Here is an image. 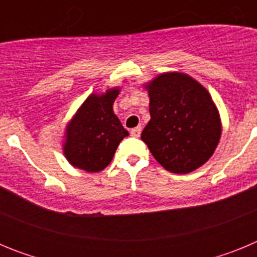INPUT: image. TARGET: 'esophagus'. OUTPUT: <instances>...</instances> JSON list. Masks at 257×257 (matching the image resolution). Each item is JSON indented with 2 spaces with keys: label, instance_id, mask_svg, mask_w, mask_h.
Wrapping results in <instances>:
<instances>
[{
  "label": "esophagus",
  "instance_id": "1",
  "mask_svg": "<svg viewBox=\"0 0 257 257\" xmlns=\"http://www.w3.org/2000/svg\"><path fill=\"white\" fill-rule=\"evenodd\" d=\"M140 134H142V127L140 126L135 127V128H133V130H131V135H133L134 138H139Z\"/></svg>",
  "mask_w": 257,
  "mask_h": 257
}]
</instances>
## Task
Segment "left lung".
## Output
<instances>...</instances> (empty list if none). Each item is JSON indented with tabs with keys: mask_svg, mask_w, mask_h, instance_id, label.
<instances>
[{
	"mask_svg": "<svg viewBox=\"0 0 257 257\" xmlns=\"http://www.w3.org/2000/svg\"><path fill=\"white\" fill-rule=\"evenodd\" d=\"M151 121L142 133L157 162L174 174L205 165L221 136V119L211 95L185 73L167 72L145 85Z\"/></svg>",
	"mask_w": 257,
	"mask_h": 257,
	"instance_id": "8db88e82",
	"label": "left lung"
}]
</instances>
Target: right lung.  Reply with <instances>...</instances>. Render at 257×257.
I'll list each match as a JSON object with an SVG mask.
<instances>
[{"instance_id": "right-lung-1", "label": "right lung", "mask_w": 257, "mask_h": 257, "mask_svg": "<svg viewBox=\"0 0 257 257\" xmlns=\"http://www.w3.org/2000/svg\"><path fill=\"white\" fill-rule=\"evenodd\" d=\"M119 88L91 94L65 128V158L73 167L99 172L110 163L119 143L128 135L113 112Z\"/></svg>"}]
</instances>
